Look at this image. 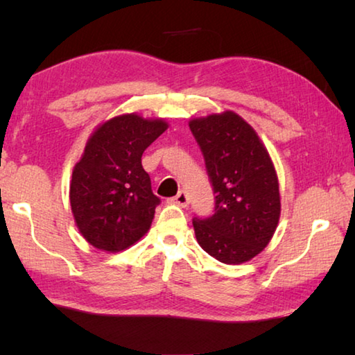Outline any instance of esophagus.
Segmentation results:
<instances>
[{"instance_id":"esophagus-1","label":"esophagus","mask_w":355,"mask_h":355,"mask_svg":"<svg viewBox=\"0 0 355 355\" xmlns=\"http://www.w3.org/2000/svg\"><path fill=\"white\" fill-rule=\"evenodd\" d=\"M173 203H177V205H180V207H188L189 205V196H188V192L186 191H180L178 194L173 197Z\"/></svg>"}]
</instances>
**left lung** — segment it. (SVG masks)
<instances>
[{
    "label": "left lung",
    "instance_id": "8db88e82",
    "mask_svg": "<svg viewBox=\"0 0 355 355\" xmlns=\"http://www.w3.org/2000/svg\"><path fill=\"white\" fill-rule=\"evenodd\" d=\"M216 194L214 214L192 219L200 248L225 264L249 261L271 241L280 218L279 178L255 130L236 112L192 119Z\"/></svg>",
    "mask_w": 355,
    "mask_h": 355
}]
</instances>
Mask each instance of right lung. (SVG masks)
Wrapping results in <instances>:
<instances>
[{"mask_svg": "<svg viewBox=\"0 0 355 355\" xmlns=\"http://www.w3.org/2000/svg\"><path fill=\"white\" fill-rule=\"evenodd\" d=\"M167 127L163 119L122 114L87 139L71 173L70 205L78 230L94 248L125 250L148 232L159 199L141 158Z\"/></svg>", "mask_w": 355, "mask_h": 355, "instance_id": "add662e5", "label": "right lung"}]
</instances>
